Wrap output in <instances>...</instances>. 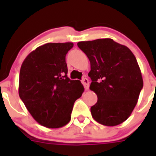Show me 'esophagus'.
I'll return each instance as SVG.
<instances>
[{
    "instance_id": "1",
    "label": "esophagus",
    "mask_w": 156,
    "mask_h": 156,
    "mask_svg": "<svg viewBox=\"0 0 156 156\" xmlns=\"http://www.w3.org/2000/svg\"><path fill=\"white\" fill-rule=\"evenodd\" d=\"M82 83L83 86H84V88L86 90H87L88 88H89V80H88L87 78L84 77V78H83L82 79Z\"/></svg>"
}]
</instances>
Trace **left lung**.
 <instances>
[{
	"instance_id": "left-lung-1",
	"label": "left lung",
	"mask_w": 156,
	"mask_h": 156,
	"mask_svg": "<svg viewBox=\"0 0 156 156\" xmlns=\"http://www.w3.org/2000/svg\"><path fill=\"white\" fill-rule=\"evenodd\" d=\"M77 45L90 60V89L98 96L90 108L92 117L105 126L120 124L132 113L143 87L137 59L127 47L110 38Z\"/></svg>"
}]
</instances>
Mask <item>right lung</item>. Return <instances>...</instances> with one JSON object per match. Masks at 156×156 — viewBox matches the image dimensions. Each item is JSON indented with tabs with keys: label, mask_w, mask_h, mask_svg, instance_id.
I'll return each mask as SVG.
<instances>
[{
	"label": "right lung",
	"mask_w": 156,
	"mask_h": 156,
	"mask_svg": "<svg viewBox=\"0 0 156 156\" xmlns=\"http://www.w3.org/2000/svg\"><path fill=\"white\" fill-rule=\"evenodd\" d=\"M73 43H48L29 54L19 73V94L31 115L48 128L71 119L74 102L84 91L80 80L67 76L66 55Z\"/></svg>",
	"instance_id": "add662e5"
}]
</instances>
